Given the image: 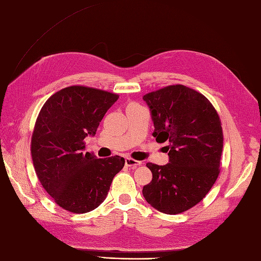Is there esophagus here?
<instances>
[{"label":"esophagus","mask_w":261,"mask_h":261,"mask_svg":"<svg viewBox=\"0 0 261 261\" xmlns=\"http://www.w3.org/2000/svg\"><path fill=\"white\" fill-rule=\"evenodd\" d=\"M125 165L127 166V167L136 168V167L142 165V163H140V161H137V160H134V159H132V158H126V159H125Z\"/></svg>","instance_id":"34e87169"}]
</instances>
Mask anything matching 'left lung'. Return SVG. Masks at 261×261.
Masks as SVG:
<instances>
[{
	"instance_id": "8db88e82",
	"label": "left lung",
	"mask_w": 261,
	"mask_h": 261,
	"mask_svg": "<svg viewBox=\"0 0 261 261\" xmlns=\"http://www.w3.org/2000/svg\"><path fill=\"white\" fill-rule=\"evenodd\" d=\"M153 122L152 136L168 143L169 164H147L152 173L143 188L148 204L165 214L196 205L220 173L223 133L207 98L185 86H170L144 95Z\"/></svg>"
}]
</instances>
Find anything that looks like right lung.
Masks as SVG:
<instances>
[{
	"label": "right lung",
	"instance_id": "1",
	"mask_svg": "<svg viewBox=\"0 0 261 261\" xmlns=\"http://www.w3.org/2000/svg\"><path fill=\"white\" fill-rule=\"evenodd\" d=\"M118 95L80 86L65 88L48 98L32 137L35 171L47 193L72 213H88L105 200L125 159H96L84 152V138L94 136Z\"/></svg>",
	"mask_w": 261,
	"mask_h": 261
}]
</instances>
